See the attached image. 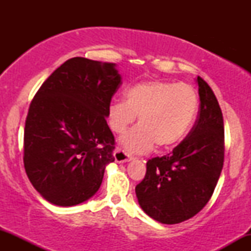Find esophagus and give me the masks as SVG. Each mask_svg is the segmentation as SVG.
<instances>
[{
  "label": "esophagus",
  "mask_w": 251,
  "mask_h": 251,
  "mask_svg": "<svg viewBox=\"0 0 251 251\" xmlns=\"http://www.w3.org/2000/svg\"><path fill=\"white\" fill-rule=\"evenodd\" d=\"M114 159H116L117 163H126L129 162L132 158L129 157V154L126 153V152H124L123 150L117 149L116 151H114Z\"/></svg>",
  "instance_id": "obj_1"
}]
</instances>
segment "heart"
<instances>
[{"label":"heart","instance_id":"heart-1","mask_svg":"<svg viewBox=\"0 0 251 251\" xmlns=\"http://www.w3.org/2000/svg\"><path fill=\"white\" fill-rule=\"evenodd\" d=\"M200 99L188 83L146 80L129 86L125 100H114L107 108L109 127L123 133L138 116L137 125L120 138L129 152L144 153L153 148L166 149L185 138L198 113Z\"/></svg>","mask_w":251,"mask_h":251}]
</instances>
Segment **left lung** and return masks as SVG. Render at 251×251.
<instances>
[{
    "instance_id": "8db88e82",
    "label": "left lung",
    "mask_w": 251,
    "mask_h": 251,
    "mask_svg": "<svg viewBox=\"0 0 251 251\" xmlns=\"http://www.w3.org/2000/svg\"><path fill=\"white\" fill-rule=\"evenodd\" d=\"M200 112L188 137L171 153L146 163L135 186L146 215L163 224H177L197 215L211 198L224 162V124L210 86L197 76Z\"/></svg>"
}]
</instances>
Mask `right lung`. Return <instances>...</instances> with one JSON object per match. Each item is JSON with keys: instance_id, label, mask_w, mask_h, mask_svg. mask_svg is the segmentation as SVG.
I'll return each mask as SVG.
<instances>
[{"instance_id": "add662e5", "label": "right lung", "mask_w": 251, "mask_h": 251, "mask_svg": "<svg viewBox=\"0 0 251 251\" xmlns=\"http://www.w3.org/2000/svg\"><path fill=\"white\" fill-rule=\"evenodd\" d=\"M120 85L116 63L73 57L36 92L25 119L24 163L50 203L73 206L99 190L106 165L114 162L106 118Z\"/></svg>"}]
</instances>
